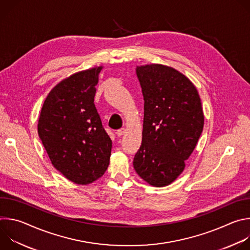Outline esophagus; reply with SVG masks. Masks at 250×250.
<instances>
[{
	"mask_svg": "<svg viewBox=\"0 0 250 250\" xmlns=\"http://www.w3.org/2000/svg\"><path fill=\"white\" fill-rule=\"evenodd\" d=\"M125 132V128H121V129H118V130L116 131V134H117L118 136H122Z\"/></svg>",
	"mask_w": 250,
	"mask_h": 250,
	"instance_id": "esophagus-1",
	"label": "esophagus"
}]
</instances>
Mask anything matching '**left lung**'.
I'll list each match as a JSON object with an SVG mask.
<instances>
[{
  "label": "left lung",
  "instance_id": "1",
  "mask_svg": "<svg viewBox=\"0 0 250 250\" xmlns=\"http://www.w3.org/2000/svg\"><path fill=\"white\" fill-rule=\"evenodd\" d=\"M145 100L142 142L133 168L154 187L176 180L194 151L204 127V113L194 84L162 64L136 67Z\"/></svg>",
  "mask_w": 250,
  "mask_h": 250
}]
</instances>
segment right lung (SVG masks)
<instances>
[{
    "instance_id": "obj_1",
    "label": "right lung",
    "mask_w": 250,
    "mask_h": 250,
    "mask_svg": "<svg viewBox=\"0 0 250 250\" xmlns=\"http://www.w3.org/2000/svg\"><path fill=\"white\" fill-rule=\"evenodd\" d=\"M102 69L80 71L58 83L39 119V135L52 165L80 185L99 179L110 163L112 140L94 104Z\"/></svg>"
}]
</instances>
